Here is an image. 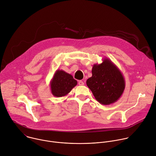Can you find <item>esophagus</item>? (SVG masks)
I'll return each mask as SVG.
<instances>
[{
    "mask_svg": "<svg viewBox=\"0 0 156 156\" xmlns=\"http://www.w3.org/2000/svg\"><path fill=\"white\" fill-rule=\"evenodd\" d=\"M78 84L80 85V86H83L84 84V82L83 81H78Z\"/></svg>",
    "mask_w": 156,
    "mask_h": 156,
    "instance_id": "34e87169",
    "label": "esophagus"
}]
</instances>
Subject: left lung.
Wrapping results in <instances>:
<instances>
[{
    "mask_svg": "<svg viewBox=\"0 0 156 156\" xmlns=\"http://www.w3.org/2000/svg\"><path fill=\"white\" fill-rule=\"evenodd\" d=\"M92 74L86 84L100 103L110 105L121 97L126 87L125 80L120 70L110 59L106 58L101 64H94Z\"/></svg>",
    "mask_w": 156,
    "mask_h": 156,
    "instance_id": "1",
    "label": "left lung"
}]
</instances>
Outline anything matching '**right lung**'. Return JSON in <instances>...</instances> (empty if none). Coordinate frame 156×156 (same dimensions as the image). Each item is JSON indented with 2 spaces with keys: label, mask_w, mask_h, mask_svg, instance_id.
<instances>
[{
  "label": "right lung",
  "mask_w": 156,
  "mask_h": 156,
  "mask_svg": "<svg viewBox=\"0 0 156 156\" xmlns=\"http://www.w3.org/2000/svg\"><path fill=\"white\" fill-rule=\"evenodd\" d=\"M77 84L73 76L64 70H57L50 81L52 94L57 97L67 95Z\"/></svg>",
  "instance_id": "add662e5"
}]
</instances>
